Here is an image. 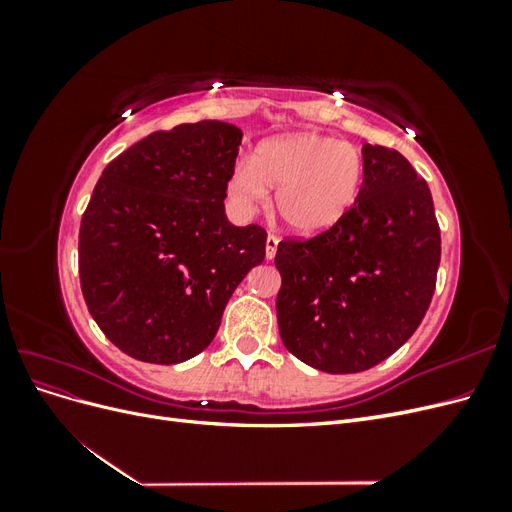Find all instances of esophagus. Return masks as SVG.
Instances as JSON below:
<instances>
[{
  "label": "esophagus",
  "instance_id": "obj_1",
  "mask_svg": "<svg viewBox=\"0 0 512 512\" xmlns=\"http://www.w3.org/2000/svg\"><path fill=\"white\" fill-rule=\"evenodd\" d=\"M277 243H280V239H277L275 235H273V232H271V235L267 237V258L271 260L273 256H275V252H277Z\"/></svg>",
  "mask_w": 512,
  "mask_h": 512
}]
</instances>
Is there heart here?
<instances>
[{"label": "heart", "instance_id": "b5f03b06", "mask_svg": "<svg viewBox=\"0 0 512 512\" xmlns=\"http://www.w3.org/2000/svg\"><path fill=\"white\" fill-rule=\"evenodd\" d=\"M365 160L359 147L327 134L301 132L269 138L250 164H239L228 181L230 198L254 211L277 188L280 218L301 235H316L337 224L359 198Z\"/></svg>", "mask_w": 512, "mask_h": 512}]
</instances>
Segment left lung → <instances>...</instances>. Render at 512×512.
<instances>
[{"mask_svg":"<svg viewBox=\"0 0 512 512\" xmlns=\"http://www.w3.org/2000/svg\"><path fill=\"white\" fill-rule=\"evenodd\" d=\"M365 179L342 220L277 243L284 346L327 374H356L404 346L425 318L440 226L425 179L399 151L363 145Z\"/></svg>","mask_w":512,"mask_h":512,"instance_id":"8db88e82","label":"left lung"}]
</instances>
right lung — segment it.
I'll return each mask as SVG.
<instances>
[{
    "label": "right lung",
    "mask_w": 512,
    "mask_h": 512,
    "mask_svg": "<svg viewBox=\"0 0 512 512\" xmlns=\"http://www.w3.org/2000/svg\"><path fill=\"white\" fill-rule=\"evenodd\" d=\"M241 136L211 119L158 130L96 183L79 230L81 290L102 333L136 361L203 352L232 292L265 260L267 230L224 213Z\"/></svg>",
    "instance_id": "1"
}]
</instances>
